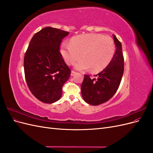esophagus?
I'll list each match as a JSON object with an SVG mask.
<instances>
[{
	"mask_svg": "<svg viewBox=\"0 0 153 153\" xmlns=\"http://www.w3.org/2000/svg\"><path fill=\"white\" fill-rule=\"evenodd\" d=\"M76 73V71H73V70H71V76H73V75H75Z\"/></svg>",
	"mask_w": 153,
	"mask_h": 153,
	"instance_id": "esophagus-1",
	"label": "esophagus"
}]
</instances>
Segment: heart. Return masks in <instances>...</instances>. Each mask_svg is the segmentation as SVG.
<instances>
[{
	"label": "heart",
	"mask_w": 153,
	"mask_h": 153,
	"mask_svg": "<svg viewBox=\"0 0 153 153\" xmlns=\"http://www.w3.org/2000/svg\"><path fill=\"white\" fill-rule=\"evenodd\" d=\"M115 51L113 39L98 34H86L72 38L69 45L63 44L61 52L68 65L72 66L81 57L75 68L90 69L92 72L102 71L112 61Z\"/></svg>",
	"instance_id": "1"
}]
</instances>
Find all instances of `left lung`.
<instances>
[{"label":"left lung","mask_w":153,"mask_h":153,"mask_svg":"<svg viewBox=\"0 0 153 153\" xmlns=\"http://www.w3.org/2000/svg\"><path fill=\"white\" fill-rule=\"evenodd\" d=\"M114 36L116 51L108 65L94 77L84 75L81 85L83 99L91 105H99L112 98L121 84L124 73V56L122 45Z\"/></svg>","instance_id":"1"}]
</instances>
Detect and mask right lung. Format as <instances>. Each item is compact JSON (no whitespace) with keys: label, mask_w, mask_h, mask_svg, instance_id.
<instances>
[{"label":"right lung","mask_w":153,"mask_h":153,"mask_svg":"<svg viewBox=\"0 0 153 153\" xmlns=\"http://www.w3.org/2000/svg\"><path fill=\"white\" fill-rule=\"evenodd\" d=\"M69 32L47 27L32 37L24 56L25 78L29 90L45 103L61 98L62 86L70 77L71 69L59 51Z\"/></svg>","instance_id":"obj_1"}]
</instances>
